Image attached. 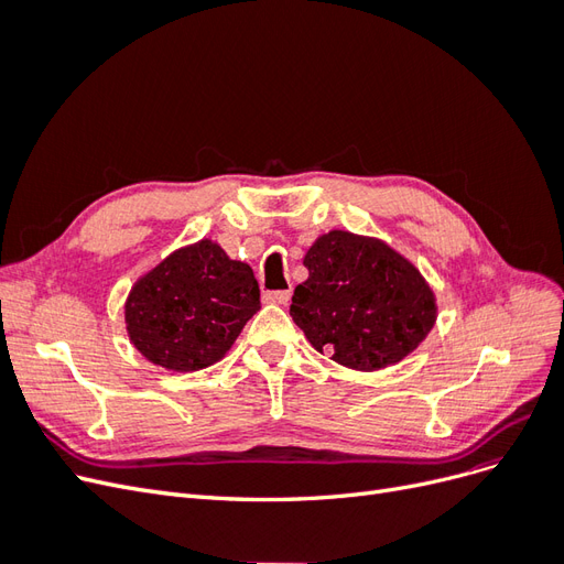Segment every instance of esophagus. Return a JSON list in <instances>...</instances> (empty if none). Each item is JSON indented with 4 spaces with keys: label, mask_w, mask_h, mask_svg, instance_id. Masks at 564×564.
Instances as JSON below:
<instances>
[{
    "label": "esophagus",
    "mask_w": 564,
    "mask_h": 564,
    "mask_svg": "<svg viewBox=\"0 0 564 564\" xmlns=\"http://www.w3.org/2000/svg\"><path fill=\"white\" fill-rule=\"evenodd\" d=\"M289 299H292V292H289V289H284V292H265L263 294V301L272 303V305H286Z\"/></svg>",
    "instance_id": "34e87169"
}]
</instances>
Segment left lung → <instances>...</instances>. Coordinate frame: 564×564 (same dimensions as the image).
I'll return each instance as SVG.
<instances>
[{"mask_svg": "<svg viewBox=\"0 0 564 564\" xmlns=\"http://www.w3.org/2000/svg\"><path fill=\"white\" fill-rule=\"evenodd\" d=\"M303 265L308 280L294 289L289 315L338 365L357 371L398 365L435 327L431 284L377 237L329 230L305 251Z\"/></svg>", "mask_w": 564, "mask_h": 564, "instance_id": "1", "label": "left lung"}]
</instances>
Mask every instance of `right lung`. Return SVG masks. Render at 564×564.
Segmentation results:
<instances>
[{
    "label": "right lung",
    "instance_id": "add662e5",
    "mask_svg": "<svg viewBox=\"0 0 564 564\" xmlns=\"http://www.w3.org/2000/svg\"><path fill=\"white\" fill-rule=\"evenodd\" d=\"M259 308L253 270L204 237L135 280L124 322L129 340L148 362L185 373L224 360Z\"/></svg>",
    "mask_w": 564,
    "mask_h": 564
}]
</instances>
